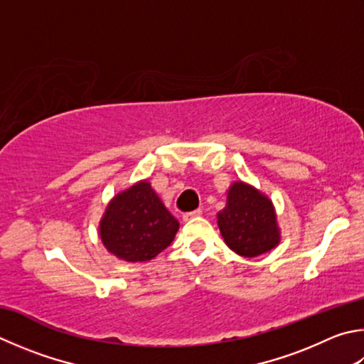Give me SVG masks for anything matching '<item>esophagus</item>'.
I'll list each match as a JSON object with an SVG mask.
<instances>
[{"mask_svg":"<svg viewBox=\"0 0 364 364\" xmlns=\"http://www.w3.org/2000/svg\"><path fill=\"white\" fill-rule=\"evenodd\" d=\"M200 215H202V210H193V211H188V213H184L183 220L191 221V220H194V218H199Z\"/></svg>","mask_w":364,"mask_h":364,"instance_id":"esophagus-1","label":"esophagus"}]
</instances>
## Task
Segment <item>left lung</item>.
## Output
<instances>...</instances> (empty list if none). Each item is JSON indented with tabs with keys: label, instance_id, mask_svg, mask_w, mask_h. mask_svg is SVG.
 Returning <instances> with one entry per match:
<instances>
[{
	"label": "left lung",
	"instance_id": "left-lung-1",
	"mask_svg": "<svg viewBox=\"0 0 364 364\" xmlns=\"http://www.w3.org/2000/svg\"><path fill=\"white\" fill-rule=\"evenodd\" d=\"M218 226L228 247L245 257L266 253L280 242L272 202L243 181L230 186Z\"/></svg>",
	"mask_w": 364,
	"mask_h": 364
}]
</instances>
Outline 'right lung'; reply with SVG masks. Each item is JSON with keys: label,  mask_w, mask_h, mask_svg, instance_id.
Segmentation results:
<instances>
[{"label": "right lung", "mask_w": 364, "mask_h": 364, "mask_svg": "<svg viewBox=\"0 0 364 364\" xmlns=\"http://www.w3.org/2000/svg\"><path fill=\"white\" fill-rule=\"evenodd\" d=\"M178 223L148 181L117 194L100 223L103 245L119 259L149 261L167 248Z\"/></svg>", "instance_id": "obj_1"}]
</instances>
